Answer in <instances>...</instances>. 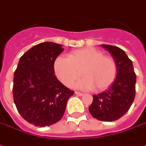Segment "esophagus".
I'll return each instance as SVG.
<instances>
[{
    "instance_id": "34e87169",
    "label": "esophagus",
    "mask_w": 146,
    "mask_h": 146,
    "mask_svg": "<svg viewBox=\"0 0 146 146\" xmlns=\"http://www.w3.org/2000/svg\"><path fill=\"white\" fill-rule=\"evenodd\" d=\"M75 94L78 95V96H83V94L81 92H78V91H75Z\"/></svg>"
}]
</instances>
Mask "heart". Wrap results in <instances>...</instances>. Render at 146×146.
<instances>
[{
    "mask_svg": "<svg viewBox=\"0 0 146 146\" xmlns=\"http://www.w3.org/2000/svg\"><path fill=\"white\" fill-rule=\"evenodd\" d=\"M54 72L65 86L71 87L82 74L84 78L75 86L96 92L106 90L114 82L117 74L115 60L96 48H86L70 52L66 59L59 57L54 63Z\"/></svg>",
    "mask_w": 146,
    "mask_h": 146,
    "instance_id": "heart-1",
    "label": "heart"
}]
</instances>
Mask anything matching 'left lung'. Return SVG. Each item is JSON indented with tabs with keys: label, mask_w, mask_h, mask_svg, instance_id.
<instances>
[{
	"label": "left lung",
	"mask_w": 146,
	"mask_h": 146,
	"mask_svg": "<svg viewBox=\"0 0 146 146\" xmlns=\"http://www.w3.org/2000/svg\"><path fill=\"white\" fill-rule=\"evenodd\" d=\"M117 65V74L112 86L98 95L89 107L90 114L103 121H116L127 112L135 98L136 74L132 60L117 46L102 44Z\"/></svg>",
	"instance_id": "obj_1"
}]
</instances>
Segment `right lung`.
Returning a JSON list of instances; mask_svg holds the SVG:
<instances>
[{
  "mask_svg": "<svg viewBox=\"0 0 146 146\" xmlns=\"http://www.w3.org/2000/svg\"><path fill=\"white\" fill-rule=\"evenodd\" d=\"M63 50L61 44L40 43L25 52L15 70V105L21 117L36 126H49L59 121L74 94L54 74V62Z\"/></svg>",
  "mask_w": 146,
  "mask_h": 146,
  "instance_id": "right-lung-1",
  "label": "right lung"
}]
</instances>
